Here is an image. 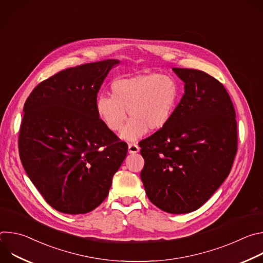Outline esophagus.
<instances>
[{"instance_id":"1","label":"esophagus","mask_w":263,"mask_h":263,"mask_svg":"<svg viewBox=\"0 0 263 263\" xmlns=\"http://www.w3.org/2000/svg\"><path fill=\"white\" fill-rule=\"evenodd\" d=\"M128 149H129V153L135 154V153L139 152V146L136 143H129L128 144Z\"/></svg>"}]
</instances>
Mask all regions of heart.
Segmentation results:
<instances>
[{
	"label": "heart",
	"instance_id": "b5f03b06",
	"mask_svg": "<svg viewBox=\"0 0 263 263\" xmlns=\"http://www.w3.org/2000/svg\"><path fill=\"white\" fill-rule=\"evenodd\" d=\"M111 95L101 93L96 101V111L111 131L122 130L127 110L131 117L122 136L128 140L141 137L149 128L163 129L172 120L180 90L177 82L165 74L145 73L118 79L111 83Z\"/></svg>",
	"mask_w": 263,
	"mask_h": 263
}]
</instances>
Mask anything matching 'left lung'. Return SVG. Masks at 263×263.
<instances>
[{
	"mask_svg": "<svg viewBox=\"0 0 263 263\" xmlns=\"http://www.w3.org/2000/svg\"><path fill=\"white\" fill-rule=\"evenodd\" d=\"M185 83L170 123L140 141L145 194L161 210L189 213L206 203L237 152L235 109L223 85L205 71L173 67Z\"/></svg>",
	"mask_w": 263,
	"mask_h": 263,
	"instance_id": "8db88e82",
	"label": "left lung"
}]
</instances>
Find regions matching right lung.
Masks as SVG:
<instances>
[{
	"instance_id": "obj_1",
	"label": "right lung",
	"mask_w": 263,
	"mask_h": 263,
	"mask_svg": "<svg viewBox=\"0 0 263 263\" xmlns=\"http://www.w3.org/2000/svg\"><path fill=\"white\" fill-rule=\"evenodd\" d=\"M116 59L65 68L37 85L24 105L22 164L54 209L87 213L108 196L128 144L96 111L98 91Z\"/></svg>"
}]
</instances>
